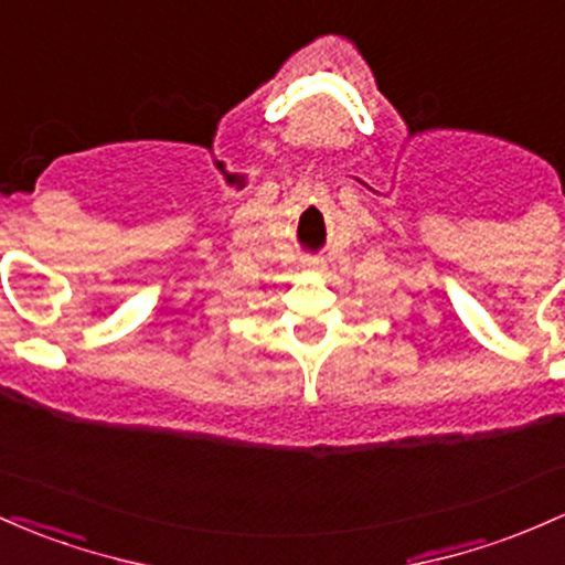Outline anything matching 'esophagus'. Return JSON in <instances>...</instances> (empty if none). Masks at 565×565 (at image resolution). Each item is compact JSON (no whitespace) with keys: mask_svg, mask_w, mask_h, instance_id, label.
I'll list each match as a JSON object with an SVG mask.
<instances>
[{"mask_svg":"<svg viewBox=\"0 0 565 565\" xmlns=\"http://www.w3.org/2000/svg\"><path fill=\"white\" fill-rule=\"evenodd\" d=\"M302 268L311 273H321L324 270V259L321 257H302Z\"/></svg>","mask_w":565,"mask_h":565,"instance_id":"34e87169","label":"esophagus"}]
</instances>
